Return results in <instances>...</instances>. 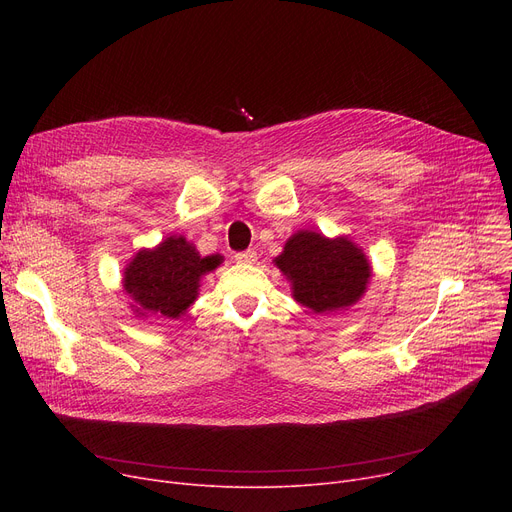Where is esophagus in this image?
I'll return each instance as SVG.
<instances>
[{"label": "esophagus", "instance_id": "esophagus-1", "mask_svg": "<svg viewBox=\"0 0 512 512\" xmlns=\"http://www.w3.org/2000/svg\"><path fill=\"white\" fill-rule=\"evenodd\" d=\"M236 263H255L257 261V253L253 249H247V251H240L234 255Z\"/></svg>", "mask_w": 512, "mask_h": 512}]
</instances>
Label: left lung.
Segmentation results:
<instances>
[{"label": "left lung", "mask_w": 512, "mask_h": 512, "mask_svg": "<svg viewBox=\"0 0 512 512\" xmlns=\"http://www.w3.org/2000/svg\"><path fill=\"white\" fill-rule=\"evenodd\" d=\"M276 265L290 278L294 299L315 313L357 303L371 276L365 255L351 240L309 230L288 238Z\"/></svg>", "instance_id": "1"}]
</instances>
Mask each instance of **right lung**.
Listing matches in <instances>:
<instances>
[{
  "label": "right lung",
  "mask_w": 512,
  "mask_h": 512,
  "mask_svg": "<svg viewBox=\"0 0 512 512\" xmlns=\"http://www.w3.org/2000/svg\"><path fill=\"white\" fill-rule=\"evenodd\" d=\"M220 263L201 257L182 236H170L153 251H139L124 272V290L147 313L180 317L197 299L199 280ZM139 311V309H137Z\"/></svg>",
  "instance_id": "1"
}]
</instances>
